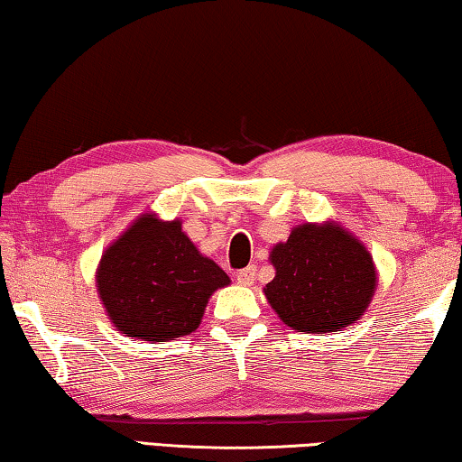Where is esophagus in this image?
Masks as SVG:
<instances>
[{
	"label": "esophagus",
	"mask_w": 462,
	"mask_h": 462,
	"mask_svg": "<svg viewBox=\"0 0 462 462\" xmlns=\"http://www.w3.org/2000/svg\"><path fill=\"white\" fill-rule=\"evenodd\" d=\"M254 277H256V267H254V264H250V267H246V269H242V271L236 273V281H238L240 285L254 283Z\"/></svg>",
	"instance_id": "34e87169"
}]
</instances>
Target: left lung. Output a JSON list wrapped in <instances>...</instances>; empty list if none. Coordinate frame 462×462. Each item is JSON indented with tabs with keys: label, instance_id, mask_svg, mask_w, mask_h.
Segmentation results:
<instances>
[{
	"label": "left lung",
	"instance_id": "1",
	"mask_svg": "<svg viewBox=\"0 0 462 462\" xmlns=\"http://www.w3.org/2000/svg\"><path fill=\"white\" fill-rule=\"evenodd\" d=\"M271 263L277 275L264 295L300 332H338L356 322L377 283L366 248L336 226H300L273 248Z\"/></svg>",
	"mask_w": 462,
	"mask_h": 462
}]
</instances>
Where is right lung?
Returning a JSON list of instances; mask_svg holds the SVG:
<instances>
[{"label": "right lung", "instance_id": "obj_1", "mask_svg": "<svg viewBox=\"0 0 462 462\" xmlns=\"http://www.w3.org/2000/svg\"><path fill=\"white\" fill-rule=\"evenodd\" d=\"M230 279L201 256L181 222L143 216L101 256L99 297L122 334L165 342L199 326L206 303Z\"/></svg>", "mask_w": 462, "mask_h": 462}]
</instances>
